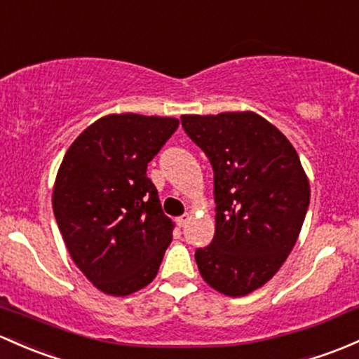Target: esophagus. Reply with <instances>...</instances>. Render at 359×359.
Segmentation results:
<instances>
[{
  "instance_id": "1",
  "label": "esophagus",
  "mask_w": 359,
  "mask_h": 359,
  "mask_svg": "<svg viewBox=\"0 0 359 359\" xmlns=\"http://www.w3.org/2000/svg\"><path fill=\"white\" fill-rule=\"evenodd\" d=\"M189 218H191V215L189 213H184L182 217H177V225H179V227H184V225L187 224V222H189Z\"/></svg>"
}]
</instances>
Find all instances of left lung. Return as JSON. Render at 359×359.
<instances>
[{
  "label": "left lung",
  "instance_id": "left-lung-1",
  "mask_svg": "<svg viewBox=\"0 0 359 359\" xmlns=\"http://www.w3.org/2000/svg\"><path fill=\"white\" fill-rule=\"evenodd\" d=\"M213 167L215 237L196 251L206 284L246 296L280 270L309 205V180L289 139L255 111L182 115Z\"/></svg>",
  "mask_w": 359,
  "mask_h": 359
}]
</instances>
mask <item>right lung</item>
I'll return each instance as SVG.
<instances>
[{
  "label": "right lung",
  "mask_w": 359,
  "mask_h": 359,
  "mask_svg": "<svg viewBox=\"0 0 359 359\" xmlns=\"http://www.w3.org/2000/svg\"><path fill=\"white\" fill-rule=\"evenodd\" d=\"M177 127L172 116L111 113L63 156L53 186L56 224L77 269L101 292L129 296L156 277L175 224L146 168Z\"/></svg>",
  "instance_id": "right-lung-1"
}]
</instances>
